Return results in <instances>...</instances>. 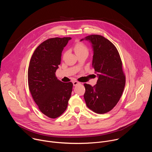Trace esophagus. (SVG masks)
<instances>
[{
	"label": "esophagus",
	"mask_w": 152,
	"mask_h": 152,
	"mask_svg": "<svg viewBox=\"0 0 152 152\" xmlns=\"http://www.w3.org/2000/svg\"><path fill=\"white\" fill-rule=\"evenodd\" d=\"M73 85L74 86H76V85H77L78 84H80V82H79L78 81H73Z\"/></svg>",
	"instance_id": "obj_1"
}]
</instances>
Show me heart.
I'll use <instances>...</instances> for the list:
<instances>
[{"mask_svg": "<svg viewBox=\"0 0 152 152\" xmlns=\"http://www.w3.org/2000/svg\"><path fill=\"white\" fill-rule=\"evenodd\" d=\"M73 49L76 55H79L83 53H88V47L85 43L80 42L79 41H76L73 46Z\"/></svg>", "mask_w": 152, "mask_h": 152, "instance_id": "b5f03b06", "label": "heart"}]
</instances>
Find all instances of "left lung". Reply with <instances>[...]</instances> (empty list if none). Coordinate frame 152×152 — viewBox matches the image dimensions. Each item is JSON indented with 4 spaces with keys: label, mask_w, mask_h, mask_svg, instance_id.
I'll return each mask as SVG.
<instances>
[{
    "label": "left lung",
    "mask_w": 152,
    "mask_h": 152,
    "mask_svg": "<svg viewBox=\"0 0 152 152\" xmlns=\"http://www.w3.org/2000/svg\"><path fill=\"white\" fill-rule=\"evenodd\" d=\"M85 38L92 44V66L99 78L93 86L84 83V99L93 112L104 114L113 109L122 96L126 83L123 63L118 50L110 40L99 35Z\"/></svg>",
    "instance_id": "obj_1"
}]
</instances>
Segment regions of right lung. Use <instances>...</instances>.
I'll return each instance as SVG.
<instances>
[{
  "instance_id": "obj_1",
  "label": "right lung",
  "mask_w": 152,
  "mask_h": 152,
  "mask_svg": "<svg viewBox=\"0 0 152 152\" xmlns=\"http://www.w3.org/2000/svg\"><path fill=\"white\" fill-rule=\"evenodd\" d=\"M70 37L52 38L40 44L34 51L28 68V85L40 111L56 118L66 110L71 97L72 82H62L55 73L61 64V53Z\"/></svg>"
}]
</instances>
